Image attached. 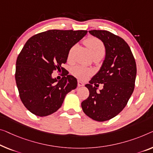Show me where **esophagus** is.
<instances>
[{
  "instance_id": "1",
  "label": "esophagus",
  "mask_w": 153,
  "mask_h": 153,
  "mask_svg": "<svg viewBox=\"0 0 153 153\" xmlns=\"http://www.w3.org/2000/svg\"><path fill=\"white\" fill-rule=\"evenodd\" d=\"M77 86H83L84 83L82 82L81 81H77Z\"/></svg>"
}]
</instances>
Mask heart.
<instances>
[{
  "instance_id": "heart-1",
  "label": "heart",
  "mask_w": 153,
  "mask_h": 153,
  "mask_svg": "<svg viewBox=\"0 0 153 153\" xmlns=\"http://www.w3.org/2000/svg\"><path fill=\"white\" fill-rule=\"evenodd\" d=\"M84 42H85L86 46H87L88 47V49H90V51L93 57L97 56H104V52H105V47H104L103 42H102L100 40H99L98 38L95 37H90L88 38L87 39H86ZM74 49V47H73L71 49L69 50V53H68L67 57L68 60H71V54ZM71 71V74L74 75L75 77H76L78 79H84L87 78V77L92 74V71H91V69L78 65L72 67Z\"/></svg>"
}]
</instances>
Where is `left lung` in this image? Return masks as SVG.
<instances>
[{"label":"left lung","instance_id":"left-lung-1","mask_svg":"<svg viewBox=\"0 0 153 153\" xmlns=\"http://www.w3.org/2000/svg\"><path fill=\"white\" fill-rule=\"evenodd\" d=\"M104 43L106 56L99 71L85 86L89 96L81 106L86 115L97 122L112 119L128 103L135 88L136 62L130 47L120 36L105 30L88 31ZM104 84L97 92L93 84Z\"/></svg>","mask_w":153,"mask_h":153}]
</instances>
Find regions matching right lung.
Masks as SVG:
<instances>
[{"label":"right lung","mask_w":153,"mask_h":153,"mask_svg":"<svg viewBox=\"0 0 153 153\" xmlns=\"http://www.w3.org/2000/svg\"><path fill=\"white\" fill-rule=\"evenodd\" d=\"M86 33L85 30L53 29L27 41L17 58L15 78L20 100L31 113L40 117L55 113L66 95L77 87L73 76L65 74L57 80L51 74L65 70L62 65L67 62L71 48Z\"/></svg>","instance_id":"obj_1"}]
</instances>
